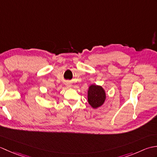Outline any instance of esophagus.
I'll return each instance as SVG.
<instances>
[{"label": "esophagus", "instance_id": "esophagus-1", "mask_svg": "<svg viewBox=\"0 0 157 157\" xmlns=\"http://www.w3.org/2000/svg\"><path fill=\"white\" fill-rule=\"evenodd\" d=\"M67 86H69V87H70V86H71V85H70L69 84H67Z\"/></svg>", "mask_w": 157, "mask_h": 157}]
</instances>
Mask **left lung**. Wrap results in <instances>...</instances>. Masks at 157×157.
Masks as SVG:
<instances>
[{"label":"left lung","instance_id":"obj_1","mask_svg":"<svg viewBox=\"0 0 157 157\" xmlns=\"http://www.w3.org/2000/svg\"><path fill=\"white\" fill-rule=\"evenodd\" d=\"M106 100V93L102 86L92 84L88 90V101L92 108L101 106Z\"/></svg>","mask_w":157,"mask_h":157}]
</instances>
